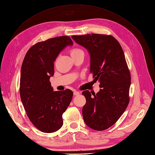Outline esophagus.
<instances>
[{
    "label": "esophagus",
    "mask_w": 155,
    "mask_h": 155,
    "mask_svg": "<svg viewBox=\"0 0 155 155\" xmlns=\"http://www.w3.org/2000/svg\"><path fill=\"white\" fill-rule=\"evenodd\" d=\"M80 93H80V92H79V91H74V95L76 96V95H80Z\"/></svg>",
    "instance_id": "esophagus-1"
}]
</instances>
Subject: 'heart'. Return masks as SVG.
I'll return each mask as SVG.
<instances>
[{"label": "heart", "mask_w": 155, "mask_h": 155, "mask_svg": "<svg viewBox=\"0 0 155 155\" xmlns=\"http://www.w3.org/2000/svg\"><path fill=\"white\" fill-rule=\"evenodd\" d=\"M81 52H84L81 50V49L74 48V49H71V50L70 54H71V56H74V55H76L79 53H81Z\"/></svg>", "instance_id": "heart-1"}]
</instances>
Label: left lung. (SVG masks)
<instances>
[{
    "mask_svg": "<svg viewBox=\"0 0 155 155\" xmlns=\"http://www.w3.org/2000/svg\"><path fill=\"white\" fill-rule=\"evenodd\" d=\"M71 38L89 52L90 72L101 88L97 94L83 91L86 99L83 118L91 129L107 130L122 115L130 101L131 75L122 48L111 35L93 33Z\"/></svg>",
    "mask_w": 155,
    "mask_h": 155,
    "instance_id": "8db88e82",
    "label": "left lung"
}]
</instances>
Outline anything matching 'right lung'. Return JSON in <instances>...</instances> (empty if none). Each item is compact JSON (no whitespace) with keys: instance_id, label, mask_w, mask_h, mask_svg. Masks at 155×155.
I'll list each match as a JSON object with an SVG mask.
<instances>
[{"instance_id":"add662e5","label":"right lung","mask_w":155,"mask_h":155,"mask_svg":"<svg viewBox=\"0 0 155 155\" xmlns=\"http://www.w3.org/2000/svg\"><path fill=\"white\" fill-rule=\"evenodd\" d=\"M73 44L68 36L37 43L29 49L22 63V104L30 121L44 133H52L62 126V114L72 99L70 89L54 91L49 79L54 75V62L60 52Z\"/></svg>"}]
</instances>
